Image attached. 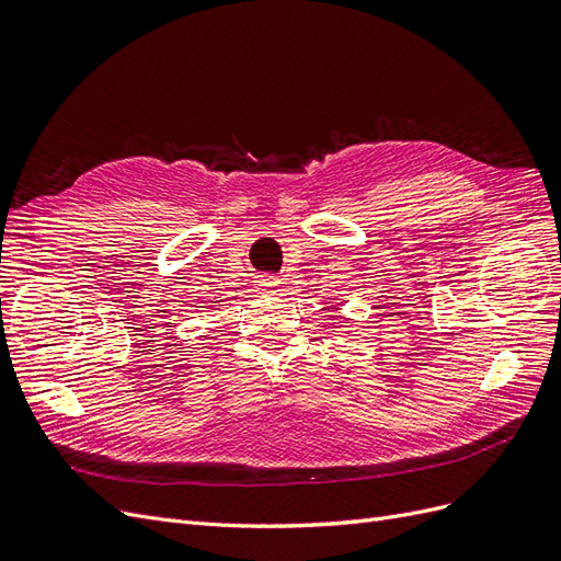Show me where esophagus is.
Instances as JSON below:
<instances>
[{
    "instance_id": "obj_1",
    "label": "esophagus",
    "mask_w": 561,
    "mask_h": 561,
    "mask_svg": "<svg viewBox=\"0 0 561 561\" xmlns=\"http://www.w3.org/2000/svg\"><path fill=\"white\" fill-rule=\"evenodd\" d=\"M257 285L260 287H274V285H278V276H274V274H260L257 276Z\"/></svg>"
}]
</instances>
